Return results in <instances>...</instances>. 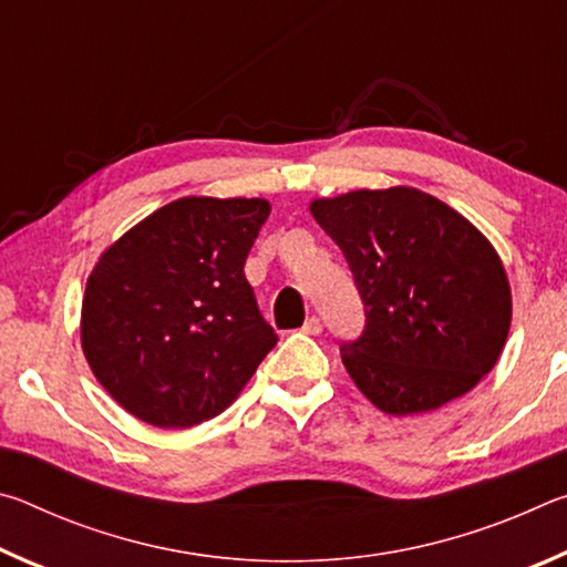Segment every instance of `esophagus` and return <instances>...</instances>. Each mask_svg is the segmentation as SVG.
Listing matches in <instances>:
<instances>
[{"label":"esophagus","mask_w":567,"mask_h":567,"mask_svg":"<svg viewBox=\"0 0 567 567\" xmlns=\"http://www.w3.org/2000/svg\"><path fill=\"white\" fill-rule=\"evenodd\" d=\"M302 332H307V334H320L322 332V320L318 318V315H312V318L305 320Z\"/></svg>","instance_id":"obj_1"}]
</instances>
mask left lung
I'll use <instances>...</instances> for the list:
<instances>
[{"mask_svg":"<svg viewBox=\"0 0 567 567\" xmlns=\"http://www.w3.org/2000/svg\"><path fill=\"white\" fill-rule=\"evenodd\" d=\"M310 209L364 305V328L340 354L380 410H435L493 370L511 330V287L463 215L412 187L358 189Z\"/></svg>","mask_w":567,"mask_h":567,"instance_id":"1","label":"left lung"}]
</instances>
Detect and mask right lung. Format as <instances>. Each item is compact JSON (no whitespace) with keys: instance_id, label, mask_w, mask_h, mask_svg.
<instances>
[{"instance_id":"right-lung-1","label":"right lung","mask_w":567,"mask_h":567,"mask_svg":"<svg viewBox=\"0 0 567 567\" xmlns=\"http://www.w3.org/2000/svg\"><path fill=\"white\" fill-rule=\"evenodd\" d=\"M265 199L185 197L100 257L82 300V348L102 388L155 427L223 412L277 344L245 260Z\"/></svg>"}]
</instances>
